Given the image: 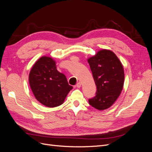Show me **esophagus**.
I'll use <instances>...</instances> for the list:
<instances>
[{"mask_svg": "<svg viewBox=\"0 0 152 152\" xmlns=\"http://www.w3.org/2000/svg\"><path fill=\"white\" fill-rule=\"evenodd\" d=\"M76 87H78V88H80V87H81V83H80V82H78V83L76 85Z\"/></svg>", "mask_w": 152, "mask_h": 152, "instance_id": "esophagus-1", "label": "esophagus"}]
</instances>
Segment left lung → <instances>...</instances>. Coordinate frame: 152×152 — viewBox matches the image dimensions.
<instances>
[{
    "label": "left lung",
    "mask_w": 152,
    "mask_h": 152,
    "mask_svg": "<svg viewBox=\"0 0 152 152\" xmlns=\"http://www.w3.org/2000/svg\"><path fill=\"white\" fill-rule=\"evenodd\" d=\"M96 86L94 98L89 99L99 110L110 108L120 96L124 82V68L112 50L102 49L87 59Z\"/></svg>",
    "instance_id": "obj_1"
}]
</instances>
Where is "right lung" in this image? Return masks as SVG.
Here are the masks:
<instances>
[{"label": "right lung", "mask_w": 152, "mask_h": 152, "mask_svg": "<svg viewBox=\"0 0 152 152\" xmlns=\"http://www.w3.org/2000/svg\"><path fill=\"white\" fill-rule=\"evenodd\" d=\"M29 84L35 98L49 108L62 104L73 88L65 75L57 70L55 61L48 56L41 57L31 68Z\"/></svg>", "instance_id": "1"}]
</instances>
